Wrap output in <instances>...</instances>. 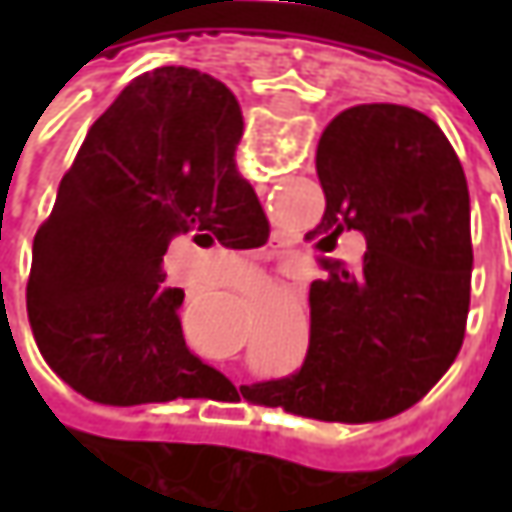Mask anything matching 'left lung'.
Returning <instances> with one entry per match:
<instances>
[{"instance_id":"1","label":"left lung","mask_w":512,"mask_h":512,"mask_svg":"<svg viewBox=\"0 0 512 512\" xmlns=\"http://www.w3.org/2000/svg\"><path fill=\"white\" fill-rule=\"evenodd\" d=\"M325 216L307 233L333 250L367 239L362 265L322 259L310 285V347L299 373L242 387L247 402L322 422H382L447 373L470 307V193L442 128L404 105H356L322 133Z\"/></svg>"}]
</instances>
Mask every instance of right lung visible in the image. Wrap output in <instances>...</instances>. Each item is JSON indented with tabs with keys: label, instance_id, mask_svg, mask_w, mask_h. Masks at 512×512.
I'll return each mask as SVG.
<instances>
[{
	"label": "right lung",
	"instance_id": "right-lung-1",
	"mask_svg": "<svg viewBox=\"0 0 512 512\" xmlns=\"http://www.w3.org/2000/svg\"><path fill=\"white\" fill-rule=\"evenodd\" d=\"M242 108L213 76L156 68L136 76L88 130L33 239L28 319L50 370L99 404L196 399L222 373L182 339V287L162 256L196 245L259 247L262 205L233 150Z\"/></svg>",
	"mask_w": 512,
	"mask_h": 512
}]
</instances>
